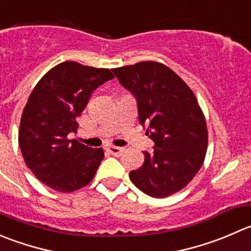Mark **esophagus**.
Listing matches in <instances>:
<instances>
[{"label": "esophagus", "instance_id": "34e87169", "mask_svg": "<svg viewBox=\"0 0 251 251\" xmlns=\"http://www.w3.org/2000/svg\"><path fill=\"white\" fill-rule=\"evenodd\" d=\"M106 150H108V152L113 155H121L124 153V151H125L123 147H116V146H109Z\"/></svg>", "mask_w": 251, "mask_h": 251}]
</instances>
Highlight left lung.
I'll return each instance as SVG.
<instances>
[{
    "instance_id": "obj_1",
    "label": "left lung",
    "mask_w": 251,
    "mask_h": 251,
    "mask_svg": "<svg viewBox=\"0 0 251 251\" xmlns=\"http://www.w3.org/2000/svg\"><path fill=\"white\" fill-rule=\"evenodd\" d=\"M136 97L138 120L154 142L143 152L131 181L146 195L164 199L184 189L202 167L207 152L206 119L191 88L173 70L155 61L113 69Z\"/></svg>"
}]
</instances>
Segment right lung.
I'll return each instance as SVG.
<instances>
[{
	"label": "right lung",
	"mask_w": 251,
	"mask_h": 251,
	"mask_svg": "<svg viewBox=\"0 0 251 251\" xmlns=\"http://www.w3.org/2000/svg\"><path fill=\"white\" fill-rule=\"evenodd\" d=\"M109 69L65 61L36 83L23 109L18 142L24 162L46 186L72 193L92 181L104 158L103 148H89L77 140V118L94 89L113 79Z\"/></svg>",
	"instance_id": "obj_1"
}]
</instances>
